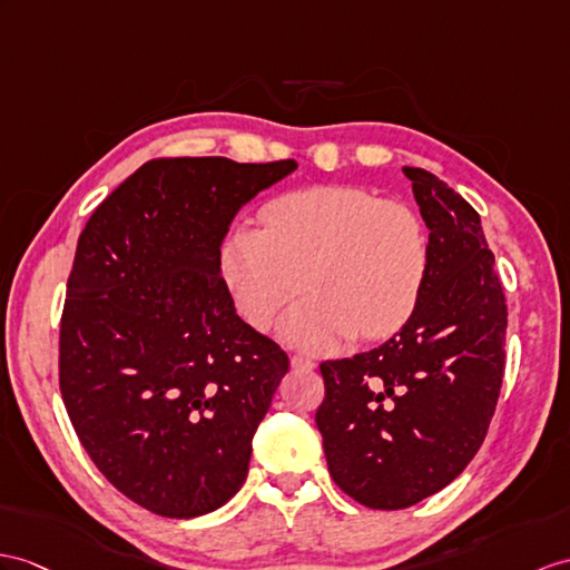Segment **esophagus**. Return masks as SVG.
Returning a JSON list of instances; mask_svg holds the SVG:
<instances>
[{
  "label": "esophagus",
  "mask_w": 570,
  "mask_h": 570,
  "mask_svg": "<svg viewBox=\"0 0 570 570\" xmlns=\"http://www.w3.org/2000/svg\"><path fill=\"white\" fill-rule=\"evenodd\" d=\"M289 365H293V370H304V372H309V370L316 367L314 360L304 357V355H293V357H289Z\"/></svg>",
  "instance_id": "1"
}]
</instances>
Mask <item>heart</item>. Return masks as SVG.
Returning a JSON list of instances; mask_svg holds the SVG:
<instances>
[{
  "instance_id": "1",
  "label": "heart",
  "mask_w": 570,
  "mask_h": 570,
  "mask_svg": "<svg viewBox=\"0 0 570 570\" xmlns=\"http://www.w3.org/2000/svg\"><path fill=\"white\" fill-rule=\"evenodd\" d=\"M263 232L234 229L219 271L239 314L258 331L309 285L283 336L331 351L355 333L392 336L415 309L428 273V234L413 207L360 186H312L273 200Z\"/></svg>"
}]
</instances>
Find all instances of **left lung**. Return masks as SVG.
Wrapping results in <instances>:
<instances>
[{
	"label": "left lung",
	"mask_w": 570,
	"mask_h": 570,
	"mask_svg": "<svg viewBox=\"0 0 570 570\" xmlns=\"http://www.w3.org/2000/svg\"><path fill=\"white\" fill-rule=\"evenodd\" d=\"M404 174L430 229L421 297L380 348L318 367L328 471L374 510L415 505L462 474L493 419L505 365L508 307L479 213L435 174Z\"/></svg>",
	"instance_id": "1"
}]
</instances>
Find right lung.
I'll return each mask as SVG.
<instances>
[{
  "instance_id": "add662e5",
  "label": "right lung",
  "mask_w": 570,
  "mask_h": 570,
  "mask_svg": "<svg viewBox=\"0 0 570 570\" xmlns=\"http://www.w3.org/2000/svg\"><path fill=\"white\" fill-rule=\"evenodd\" d=\"M295 159H151L79 234L60 322V392L101 474L161 518L242 489L289 360L234 309L219 246Z\"/></svg>"
}]
</instances>
